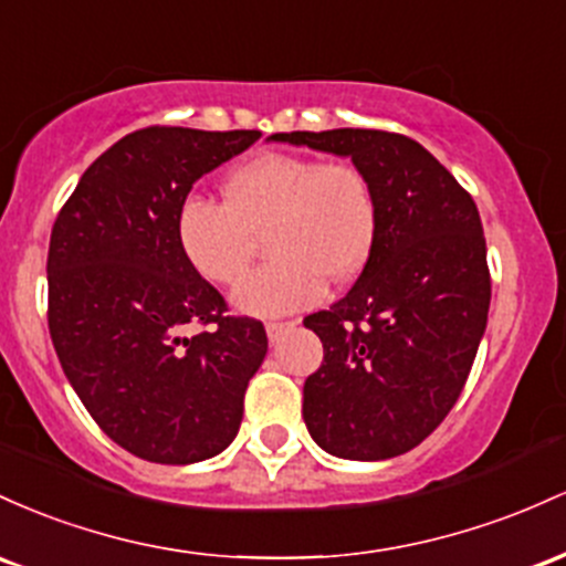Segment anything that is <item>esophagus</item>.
<instances>
[{"label": "esophagus", "mask_w": 566, "mask_h": 566, "mask_svg": "<svg viewBox=\"0 0 566 566\" xmlns=\"http://www.w3.org/2000/svg\"><path fill=\"white\" fill-rule=\"evenodd\" d=\"M294 326H296V321H272V323H266V336H270V342H277L285 332H291Z\"/></svg>", "instance_id": "1"}]
</instances>
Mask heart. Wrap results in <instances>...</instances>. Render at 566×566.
<instances>
[{
	"label": "heart",
	"mask_w": 566,
	"mask_h": 566,
	"mask_svg": "<svg viewBox=\"0 0 566 566\" xmlns=\"http://www.w3.org/2000/svg\"><path fill=\"white\" fill-rule=\"evenodd\" d=\"M379 208L364 170L350 163L264 151L234 168L224 202L189 195L176 213V238L206 281L234 285L266 238L275 256L240 285L234 302L256 315L315 304L326 277L345 283L374 251Z\"/></svg>",
	"instance_id": "b5f03b06"
}]
</instances>
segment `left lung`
<instances>
[{
  "label": "left lung",
  "instance_id": "obj_1",
  "mask_svg": "<svg viewBox=\"0 0 566 566\" xmlns=\"http://www.w3.org/2000/svg\"><path fill=\"white\" fill-rule=\"evenodd\" d=\"M275 142L345 155L379 208L360 277L304 317L323 364L304 382L310 436L345 460H387L422 443L452 411L484 336L492 277L479 208L415 138L339 128Z\"/></svg>",
  "mask_w": 566,
  "mask_h": 566
}]
</instances>
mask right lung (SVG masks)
Masks as SVG:
<instances>
[{
  "mask_svg": "<svg viewBox=\"0 0 566 566\" xmlns=\"http://www.w3.org/2000/svg\"><path fill=\"white\" fill-rule=\"evenodd\" d=\"M259 136L133 130L82 174L53 224L50 339L98 428L142 460L200 462L238 436L266 332L256 317L227 313L187 262L176 213L200 176ZM189 325L199 334L184 337Z\"/></svg>",
  "mask_w": 566,
  "mask_h": 566,
  "instance_id": "obj_1",
  "label": "right lung"
}]
</instances>
